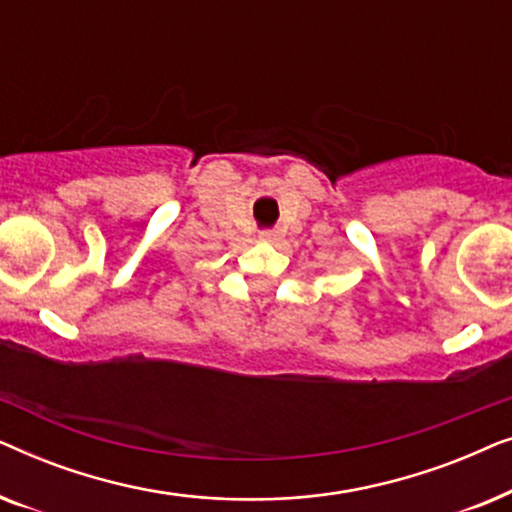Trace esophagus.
<instances>
[{
  "mask_svg": "<svg viewBox=\"0 0 512 512\" xmlns=\"http://www.w3.org/2000/svg\"><path fill=\"white\" fill-rule=\"evenodd\" d=\"M258 237H261V242H277L279 233H277V230H263V233Z\"/></svg>",
  "mask_w": 512,
  "mask_h": 512,
  "instance_id": "obj_1",
  "label": "esophagus"
}]
</instances>
